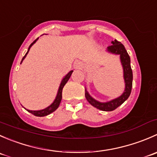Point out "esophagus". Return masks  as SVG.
I'll list each match as a JSON object with an SVG mask.
<instances>
[{
    "mask_svg": "<svg viewBox=\"0 0 157 157\" xmlns=\"http://www.w3.org/2000/svg\"><path fill=\"white\" fill-rule=\"evenodd\" d=\"M81 66H82V63L80 62V61H75L74 64V67H75L76 69L80 68V67H81Z\"/></svg>",
    "mask_w": 157,
    "mask_h": 157,
    "instance_id": "34e87169",
    "label": "esophagus"
}]
</instances>
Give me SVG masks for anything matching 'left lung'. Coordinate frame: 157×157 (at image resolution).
<instances>
[{
	"label": "left lung",
	"mask_w": 157,
	"mask_h": 157,
	"mask_svg": "<svg viewBox=\"0 0 157 157\" xmlns=\"http://www.w3.org/2000/svg\"><path fill=\"white\" fill-rule=\"evenodd\" d=\"M112 45L111 46L108 47L106 52L108 53L120 56V61H121V64L123 68V77H124V92L118 97L112 99L110 101L102 102H99V101L96 100L94 98L92 97L86 90V89H85V97H86V100L95 108L99 109V110L105 111V112H111V111L115 110V109L120 106L124 101L127 100L130 94H131L133 81L132 70L131 67V59H130V57L125 48L121 42H118L117 40L112 41Z\"/></svg>",
	"instance_id": "8db88e82"
}]
</instances>
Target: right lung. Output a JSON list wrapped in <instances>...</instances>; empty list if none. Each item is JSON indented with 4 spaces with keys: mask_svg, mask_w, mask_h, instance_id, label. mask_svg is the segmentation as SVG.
<instances>
[{
    "mask_svg": "<svg viewBox=\"0 0 157 157\" xmlns=\"http://www.w3.org/2000/svg\"><path fill=\"white\" fill-rule=\"evenodd\" d=\"M38 39H39V38H38ZM38 39H36V40H35L34 42H33V43L29 45L27 52H26V54L25 55V56L23 57V59H22L21 63L23 62V61L25 59V58L26 57V55H27V54H28V52H29L30 48H31V47L33 46L35 43H36V42L38 40ZM21 63H20V64H21ZM73 71H71L68 74H66V75L63 77V79L61 80V83H60L59 87H58V93H57L56 97H55V100L53 101V102H52L50 105H48V106L46 107L45 109H41V110L33 111V110H29V109H26V110H27L29 112H30V113L33 114V115H36V116H38V117L46 116V115H49V114H51V113H52L53 112H55V111L58 108L60 103H61V99H62V90H63V88H64V85L66 84V83L68 81V80L70 79V77H71V74H72Z\"/></svg>",
    "mask_w": 157,
    "mask_h": 157,
    "instance_id": "right-lung-1",
    "label": "right lung"
}]
</instances>
